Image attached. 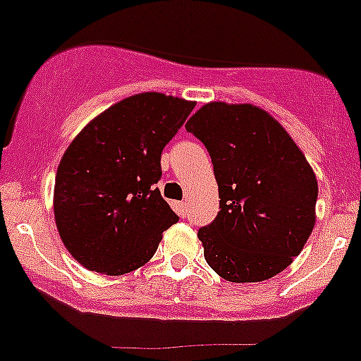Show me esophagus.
I'll use <instances>...</instances> for the list:
<instances>
[{"instance_id":"esophagus-1","label":"esophagus","mask_w":361,"mask_h":361,"mask_svg":"<svg viewBox=\"0 0 361 361\" xmlns=\"http://www.w3.org/2000/svg\"><path fill=\"white\" fill-rule=\"evenodd\" d=\"M176 212H178V215H180V217H187V215H188L187 203H183V201H181V203H176Z\"/></svg>"}]
</instances>
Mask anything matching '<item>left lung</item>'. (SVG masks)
<instances>
[{"label": "left lung", "instance_id": "1", "mask_svg": "<svg viewBox=\"0 0 361 361\" xmlns=\"http://www.w3.org/2000/svg\"><path fill=\"white\" fill-rule=\"evenodd\" d=\"M187 131L210 153L219 214L200 228L207 264L233 283L287 269L315 224L317 180L290 135L252 104L208 103Z\"/></svg>", "mask_w": 361, "mask_h": 361}]
</instances>
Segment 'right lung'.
<instances>
[{
	"instance_id": "right-lung-1",
	"label": "right lung",
	"mask_w": 361,
	"mask_h": 361,
	"mask_svg": "<svg viewBox=\"0 0 361 361\" xmlns=\"http://www.w3.org/2000/svg\"><path fill=\"white\" fill-rule=\"evenodd\" d=\"M196 104L160 92L123 99L90 121L60 160L55 221L83 267L121 276L157 251L178 215L161 197V151Z\"/></svg>"
}]
</instances>
